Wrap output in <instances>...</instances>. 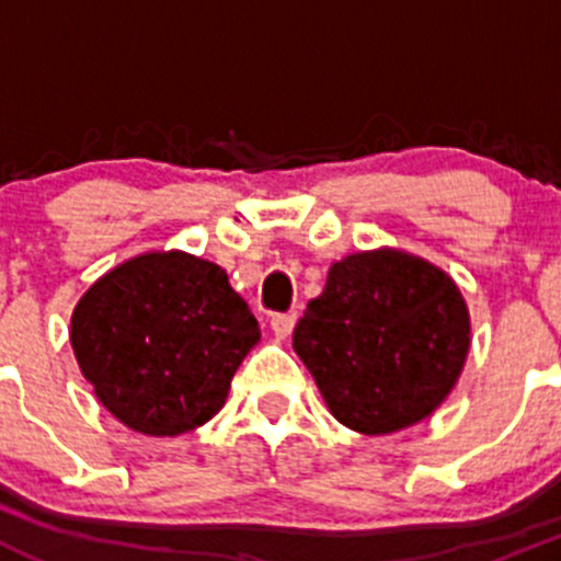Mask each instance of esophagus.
Instances as JSON below:
<instances>
[{
    "mask_svg": "<svg viewBox=\"0 0 561 561\" xmlns=\"http://www.w3.org/2000/svg\"><path fill=\"white\" fill-rule=\"evenodd\" d=\"M293 328H296V314H271V331L279 339L290 336Z\"/></svg>",
    "mask_w": 561,
    "mask_h": 561,
    "instance_id": "1",
    "label": "esophagus"
}]
</instances>
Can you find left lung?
Instances as JSON below:
<instances>
[{
  "label": "left lung",
  "mask_w": 561,
  "mask_h": 561,
  "mask_svg": "<svg viewBox=\"0 0 561 561\" xmlns=\"http://www.w3.org/2000/svg\"><path fill=\"white\" fill-rule=\"evenodd\" d=\"M293 347L328 410L360 434H393L432 415L469 353V312L443 268L401 249L331 265Z\"/></svg>",
  "instance_id": "left-lung-1"
}]
</instances>
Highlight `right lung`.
I'll return each mask as SVG.
<instances>
[{"mask_svg": "<svg viewBox=\"0 0 561 561\" xmlns=\"http://www.w3.org/2000/svg\"><path fill=\"white\" fill-rule=\"evenodd\" d=\"M260 328L217 263L146 252L100 276L76 304L70 344L100 404L149 437L211 421Z\"/></svg>", "mask_w": 561, "mask_h": 561, "instance_id": "right-lung-1", "label": "right lung"}]
</instances>
